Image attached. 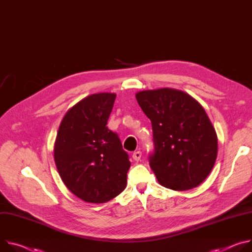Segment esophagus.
<instances>
[{
  "instance_id": "obj_1",
  "label": "esophagus",
  "mask_w": 252,
  "mask_h": 252,
  "mask_svg": "<svg viewBox=\"0 0 252 252\" xmlns=\"http://www.w3.org/2000/svg\"><path fill=\"white\" fill-rule=\"evenodd\" d=\"M141 156H142L141 151H136V152H134L133 155H132V157H133V159H134L135 161H139V160H140V159H141Z\"/></svg>"
}]
</instances>
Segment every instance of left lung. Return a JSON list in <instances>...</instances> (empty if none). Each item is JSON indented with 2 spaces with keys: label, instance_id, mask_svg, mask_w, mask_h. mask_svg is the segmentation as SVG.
<instances>
[{
  "label": "left lung",
  "instance_id": "left-lung-1",
  "mask_svg": "<svg viewBox=\"0 0 252 252\" xmlns=\"http://www.w3.org/2000/svg\"><path fill=\"white\" fill-rule=\"evenodd\" d=\"M136 99L151 120L154 149L148 160L159 183L177 191L202 183L217 156L216 132L202 106L169 88L138 92Z\"/></svg>",
  "mask_w": 252,
  "mask_h": 252
}]
</instances>
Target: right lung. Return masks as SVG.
<instances>
[{"label": "right lung", "instance_id": "add662e5", "mask_svg": "<svg viewBox=\"0 0 252 252\" xmlns=\"http://www.w3.org/2000/svg\"><path fill=\"white\" fill-rule=\"evenodd\" d=\"M116 94H93L64 116L56 138L54 157L67 188L80 199L104 203L126 187L128 153L107 121Z\"/></svg>", "mask_w": 252, "mask_h": 252}]
</instances>
